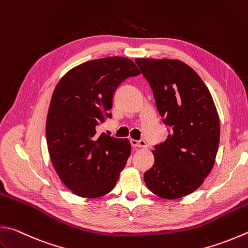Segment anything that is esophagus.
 I'll return each mask as SVG.
<instances>
[{
	"label": "esophagus",
	"mask_w": 248,
	"mask_h": 248,
	"mask_svg": "<svg viewBox=\"0 0 248 248\" xmlns=\"http://www.w3.org/2000/svg\"><path fill=\"white\" fill-rule=\"evenodd\" d=\"M130 144L135 148H146L147 147V142L144 141L143 139L140 140H135V139H130Z\"/></svg>",
	"instance_id": "esophagus-1"
}]
</instances>
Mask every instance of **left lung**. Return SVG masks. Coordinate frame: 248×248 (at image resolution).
Returning <instances> with one entry per match:
<instances>
[{
    "label": "left lung",
    "mask_w": 248,
    "mask_h": 248,
    "mask_svg": "<svg viewBox=\"0 0 248 248\" xmlns=\"http://www.w3.org/2000/svg\"><path fill=\"white\" fill-rule=\"evenodd\" d=\"M135 62L168 132L165 141L154 146V164L144 182L163 199L182 198L203 184L215 164L220 137L216 107L202 78L180 60Z\"/></svg>",
    "instance_id": "obj_1"
}]
</instances>
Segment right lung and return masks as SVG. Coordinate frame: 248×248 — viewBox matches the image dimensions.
<instances>
[{"instance_id":"1","label":"right lung","mask_w":248,"mask_h":248,"mask_svg":"<svg viewBox=\"0 0 248 248\" xmlns=\"http://www.w3.org/2000/svg\"><path fill=\"white\" fill-rule=\"evenodd\" d=\"M138 74L130 59H95L70 70L55 88L46 120L47 148L59 178L78 197L109 193L126 165L128 140L98 135L96 127L111 119L120 84Z\"/></svg>"}]
</instances>
